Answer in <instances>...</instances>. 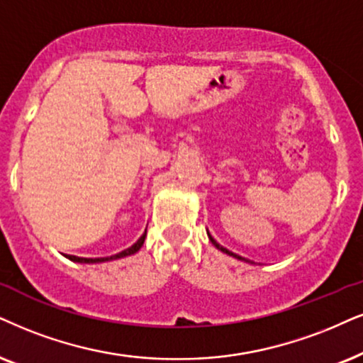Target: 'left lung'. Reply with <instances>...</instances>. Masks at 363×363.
<instances>
[{"mask_svg": "<svg viewBox=\"0 0 363 363\" xmlns=\"http://www.w3.org/2000/svg\"><path fill=\"white\" fill-rule=\"evenodd\" d=\"M209 236V240H211V242H213V245L218 247V250H221L223 253H226V255H229V256H233V258H236V259H241V261H246V263H251L250 259H246V258H242V256H240V255H236V253H233V251H229V250H226V247H223L221 245H218V242H216V240L211 235H208Z\"/></svg>", "mask_w": 363, "mask_h": 363, "instance_id": "1", "label": "left lung"}]
</instances>
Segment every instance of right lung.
<instances>
[{"label":"right lung","instance_id":"1","mask_svg":"<svg viewBox=\"0 0 363 363\" xmlns=\"http://www.w3.org/2000/svg\"><path fill=\"white\" fill-rule=\"evenodd\" d=\"M145 236H147V229H145V233L142 235L137 242H134L130 247H127V250L121 251V253L117 255H112V256H105V258H79V256H73V255H65L68 259L70 261H75V263H105V261H112V259H118V258H125V256H130L137 253V251L140 250L142 245H144L145 241Z\"/></svg>","mask_w":363,"mask_h":363}]
</instances>
